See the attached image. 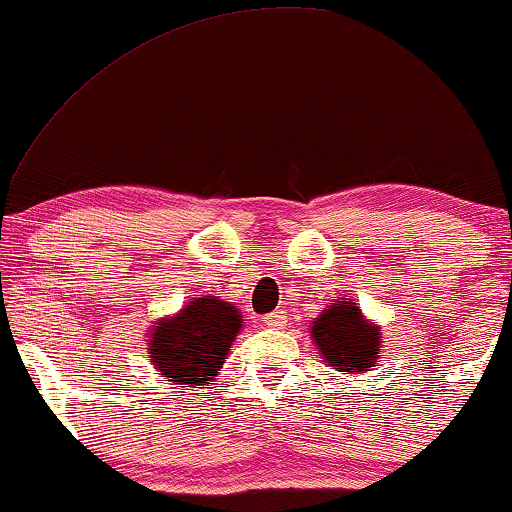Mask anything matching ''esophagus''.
Here are the masks:
<instances>
[{
	"instance_id": "esophagus-1",
	"label": "esophagus",
	"mask_w": 512,
	"mask_h": 512,
	"mask_svg": "<svg viewBox=\"0 0 512 512\" xmlns=\"http://www.w3.org/2000/svg\"><path fill=\"white\" fill-rule=\"evenodd\" d=\"M262 322H264L266 327H271V329H285V325H287V313L283 311V308H278V311L264 315Z\"/></svg>"
}]
</instances>
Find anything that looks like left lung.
I'll use <instances>...</instances> for the list:
<instances>
[{
    "instance_id": "left-lung-1",
    "label": "left lung",
    "mask_w": 512,
    "mask_h": 512,
    "mask_svg": "<svg viewBox=\"0 0 512 512\" xmlns=\"http://www.w3.org/2000/svg\"><path fill=\"white\" fill-rule=\"evenodd\" d=\"M311 338L320 355L338 371L364 373L380 357V327L362 315L355 301H336L313 320Z\"/></svg>"
}]
</instances>
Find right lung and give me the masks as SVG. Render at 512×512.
<instances>
[{
  "instance_id": "right-lung-1",
  "label": "right lung",
  "mask_w": 512,
  "mask_h": 512,
  "mask_svg": "<svg viewBox=\"0 0 512 512\" xmlns=\"http://www.w3.org/2000/svg\"><path fill=\"white\" fill-rule=\"evenodd\" d=\"M241 313L218 297H197L174 318L155 322L148 355L160 376L174 385L213 383L241 331Z\"/></svg>"
}]
</instances>
